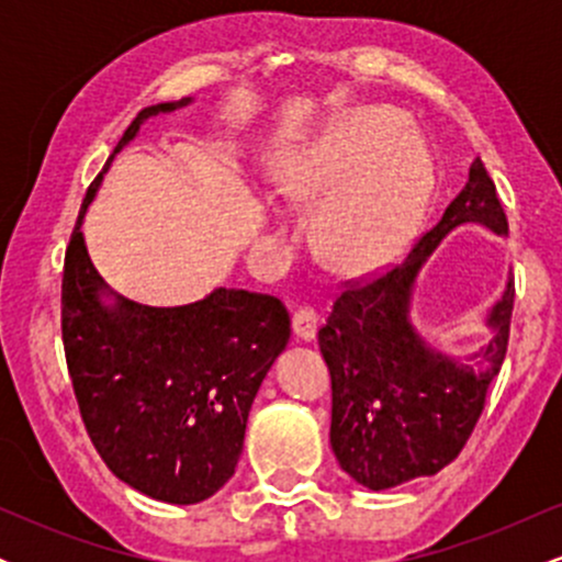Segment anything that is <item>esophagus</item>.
I'll list each match as a JSON object with an SVG mask.
<instances>
[{"label": "esophagus", "mask_w": 562, "mask_h": 562, "mask_svg": "<svg viewBox=\"0 0 562 562\" xmlns=\"http://www.w3.org/2000/svg\"><path fill=\"white\" fill-rule=\"evenodd\" d=\"M317 330H319V317L314 308L303 306L299 312L293 314V333L299 340H314L317 338Z\"/></svg>", "instance_id": "34e87169"}]
</instances>
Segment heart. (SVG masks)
I'll return each instance as SVG.
<instances>
[{"instance_id":"b5f03b06","label":"heart","mask_w":562,"mask_h":562,"mask_svg":"<svg viewBox=\"0 0 562 562\" xmlns=\"http://www.w3.org/2000/svg\"><path fill=\"white\" fill-rule=\"evenodd\" d=\"M404 119L367 108L335 121L277 158L272 182L288 200H317L314 237L335 272H370L398 254L434 192V158ZM280 235L293 232L282 205L269 209Z\"/></svg>"}]
</instances>
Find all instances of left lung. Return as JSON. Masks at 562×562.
Wrapping results in <instances>:
<instances>
[{
    "instance_id": "8db88e82",
    "label": "left lung",
    "mask_w": 562,
    "mask_h": 562,
    "mask_svg": "<svg viewBox=\"0 0 562 562\" xmlns=\"http://www.w3.org/2000/svg\"><path fill=\"white\" fill-rule=\"evenodd\" d=\"M465 224L505 235L507 216L479 158L468 184L404 263L338 295L319 348L333 378L335 460L372 492L447 468L479 423L488 383L505 362L515 285L488 308V340L470 357L436 351L412 325V293L443 237Z\"/></svg>"
}]
</instances>
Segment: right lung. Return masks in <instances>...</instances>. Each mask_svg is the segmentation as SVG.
<instances>
[{
  "label": "right lung",
  "instance_id": "add662e5",
  "mask_svg": "<svg viewBox=\"0 0 562 562\" xmlns=\"http://www.w3.org/2000/svg\"><path fill=\"white\" fill-rule=\"evenodd\" d=\"M190 102L145 108L113 156L147 119ZM102 173L83 198L63 269V346L76 402L115 479L158 502L198 505L235 475L250 404L285 351L290 317L272 295L248 290L216 288L169 308L113 293L81 232Z\"/></svg>",
  "mask_w": 562,
  "mask_h": 562
}]
</instances>
